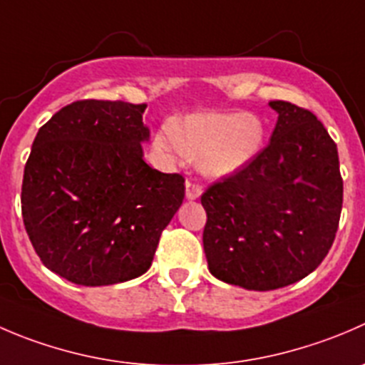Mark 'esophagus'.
Masks as SVG:
<instances>
[{
    "instance_id": "1",
    "label": "esophagus",
    "mask_w": 365,
    "mask_h": 365,
    "mask_svg": "<svg viewBox=\"0 0 365 365\" xmlns=\"http://www.w3.org/2000/svg\"><path fill=\"white\" fill-rule=\"evenodd\" d=\"M201 196V187L197 185L196 182H190V180H187L185 182V197L189 201H194L197 200V197Z\"/></svg>"
}]
</instances>
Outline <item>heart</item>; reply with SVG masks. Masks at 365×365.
Listing matches in <instances>:
<instances>
[{
	"instance_id": "1",
	"label": "heart",
	"mask_w": 365,
	"mask_h": 365,
	"mask_svg": "<svg viewBox=\"0 0 365 365\" xmlns=\"http://www.w3.org/2000/svg\"><path fill=\"white\" fill-rule=\"evenodd\" d=\"M153 143L164 153L196 160L205 178L222 180L242 171L257 157L264 125L247 112H197L175 123L173 130H160Z\"/></svg>"
}]
</instances>
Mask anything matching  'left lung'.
<instances>
[{
	"mask_svg": "<svg viewBox=\"0 0 365 365\" xmlns=\"http://www.w3.org/2000/svg\"><path fill=\"white\" fill-rule=\"evenodd\" d=\"M271 143L242 171L208 187V271L247 291L305 278L328 255L342 208L337 146L312 112L271 101Z\"/></svg>",
	"mask_w": 365,
	"mask_h": 365,
	"instance_id": "8db88e82",
	"label": "left lung"
}]
</instances>
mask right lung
<instances>
[{
	"label": "right lung",
	"instance_id": "1",
	"mask_svg": "<svg viewBox=\"0 0 365 365\" xmlns=\"http://www.w3.org/2000/svg\"><path fill=\"white\" fill-rule=\"evenodd\" d=\"M146 105L76 101L41 130L24 165L21 210L42 264L85 287L150 269L185 196L183 178L144 162Z\"/></svg>",
	"mask_w": 365,
	"mask_h": 365
}]
</instances>
